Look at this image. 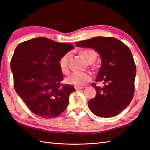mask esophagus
I'll return each mask as SVG.
<instances>
[{
	"instance_id": "1",
	"label": "esophagus",
	"mask_w": 150,
	"mask_h": 150,
	"mask_svg": "<svg viewBox=\"0 0 150 150\" xmlns=\"http://www.w3.org/2000/svg\"><path fill=\"white\" fill-rule=\"evenodd\" d=\"M75 88L76 90L77 91V90H80V89H83L84 87H83V86H75Z\"/></svg>"
}]
</instances>
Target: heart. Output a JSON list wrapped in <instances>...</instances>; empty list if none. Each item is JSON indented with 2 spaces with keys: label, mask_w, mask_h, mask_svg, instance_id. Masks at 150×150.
<instances>
[{
  "label": "heart",
  "mask_w": 150,
  "mask_h": 150,
  "mask_svg": "<svg viewBox=\"0 0 150 150\" xmlns=\"http://www.w3.org/2000/svg\"><path fill=\"white\" fill-rule=\"evenodd\" d=\"M81 55L85 61L89 64L93 63L96 60V52L91 50H86L81 52ZM70 54L67 53L59 61V66L62 73H69V59ZM91 76L88 73H73L66 78V82L68 84L74 86H83L90 81Z\"/></svg>",
  "instance_id": "b5f03b06"
}]
</instances>
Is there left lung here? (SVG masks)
<instances>
[{
  "instance_id": "left-lung-1",
  "label": "left lung",
  "mask_w": 150,
  "mask_h": 150,
  "mask_svg": "<svg viewBox=\"0 0 150 150\" xmlns=\"http://www.w3.org/2000/svg\"><path fill=\"white\" fill-rule=\"evenodd\" d=\"M81 48H91L99 54L102 64L96 81L104 86H92L96 96L88 102L91 112L99 117H115L127 108L135 91L136 66L130 49L112 37L98 36L76 42Z\"/></svg>"
}]
</instances>
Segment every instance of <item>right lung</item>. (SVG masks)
<instances>
[{
    "label": "right lung",
    "instance_id": "obj_1",
    "mask_svg": "<svg viewBox=\"0 0 150 150\" xmlns=\"http://www.w3.org/2000/svg\"><path fill=\"white\" fill-rule=\"evenodd\" d=\"M74 48L46 38L20 43L11 61L14 88L33 113L44 118L58 117L68 106L69 96L75 91L62 85L59 61Z\"/></svg>",
    "mask_w": 150,
    "mask_h": 150
}]
</instances>
